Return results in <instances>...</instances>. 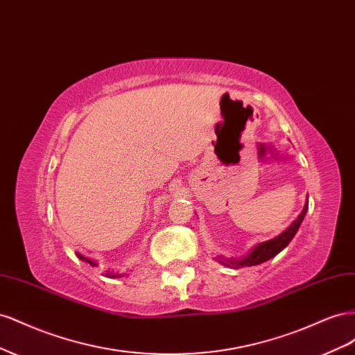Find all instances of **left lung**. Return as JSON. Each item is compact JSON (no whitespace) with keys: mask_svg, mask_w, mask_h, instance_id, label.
Returning <instances> with one entry per match:
<instances>
[{"mask_svg":"<svg viewBox=\"0 0 355 355\" xmlns=\"http://www.w3.org/2000/svg\"><path fill=\"white\" fill-rule=\"evenodd\" d=\"M306 211H308V200L305 202L304 210L300 211L296 220H293L292 225H290V227L286 231H283L280 235H277V237H274L271 240L257 243L253 249L249 250V253H245L244 256H240V257L218 256L216 261L220 265L235 268V270H237V268H243V266H254V265H259V263L270 261L271 257L277 256L282 250H284L288 245V243L293 240V237L300 227V223H302V220L305 218Z\"/></svg>","mask_w":355,"mask_h":355,"instance_id":"8db88e82","label":"left lung"}]
</instances>
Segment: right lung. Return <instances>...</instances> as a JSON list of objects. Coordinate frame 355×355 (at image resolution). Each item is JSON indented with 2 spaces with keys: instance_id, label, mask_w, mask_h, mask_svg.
<instances>
[{
  "instance_id": "1",
  "label": "right lung",
  "mask_w": 355,
  "mask_h": 355,
  "mask_svg": "<svg viewBox=\"0 0 355 355\" xmlns=\"http://www.w3.org/2000/svg\"><path fill=\"white\" fill-rule=\"evenodd\" d=\"M77 256L80 257V261H83V262H85V263H89L90 266H96V265H98V262L90 259V257H85V256L81 254V253H77ZM124 275H125V274L115 272L114 270H108V271H106V274H105V277H110V278H120V277H124Z\"/></svg>"
}]
</instances>
